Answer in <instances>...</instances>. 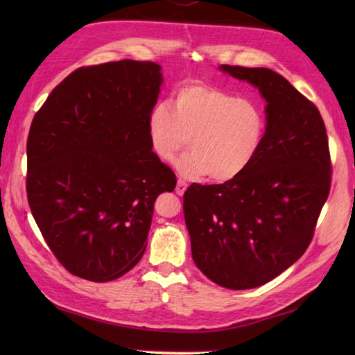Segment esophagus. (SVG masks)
<instances>
[{
  "mask_svg": "<svg viewBox=\"0 0 355 355\" xmlns=\"http://www.w3.org/2000/svg\"><path fill=\"white\" fill-rule=\"evenodd\" d=\"M186 187H187V183L184 182V180H182L180 178L178 182H177V187H175V192L178 193V195H183L184 193V191H186Z\"/></svg>",
  "mask_w": 355,
  "mask_h": 355,
  "instance_id": "obj_1",
  "label": "esophagus"
}]
</instances>
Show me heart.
<instances>
[{
    "label": "heart",
    "instance_id": "1",
    "mask_svg": "<svg viewBox=\"0 0 355 355\" xmlns=\"http://www.w3.org/2000/svg\"><path fill=\"white\" fill-rule=\"evenodd\" d=\"M266 116L252 99L209 84H187L175 89L171 107L158 103L148 116L150 149L172 162L187 145L189 153L177 162L186 178L209 175L227 182L248 168L266 135Z\"/></svg>",
    "mask_w": 355,
    "mask_h": 355
}]
</instances>
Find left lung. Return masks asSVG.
<instances>
[{"mask_svg": "<svg viewBox=\"0 0 355 355\" xmlns=\"http://www.w3.org/2000/svg\"><path fill=\"white\" fill-rule=\"evenodd\" d=\"M221 70L259 88L266 135L238 177L187 187L183 210L195 266L224 288L248 290L281 275L310 245L331 189V157L318 107L281 74Z\"/></svg>", "mask_w": 355, "mask_h": 355, "instance_id": "left-lung-1", "label": "left lung"}]
</instances>
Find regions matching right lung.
<instances>
[{
    "instance_id": "1",
    "label": "right lung",
    "mask_w": 355,
    "mask_h": 355,
    "mask_svg": "<svg viewBox=\"0 0 355 355\" xmlns=\"http://www.w3.org/2000/svg\"><path fill=\"white\" fill-rule=\"evenodd\" d=\"M160 65L80 67L55 87L27 139V200L51 253L71 275L108 282L146 248L154 202L175 173L149 145Z\"/></svg>"
}]
</instances>
